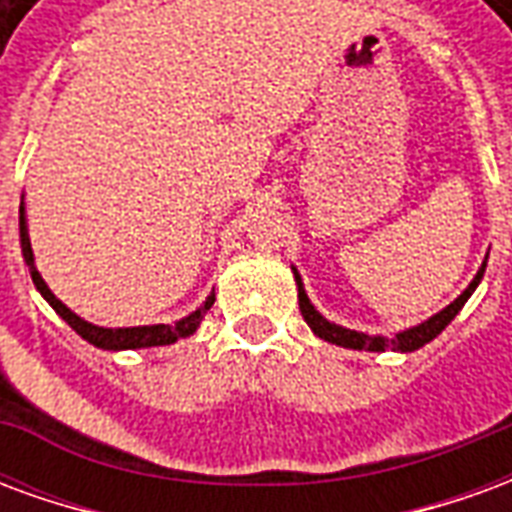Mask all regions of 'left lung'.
Returning <instances> with one entry per match:
<instances>
[{"label":"left lung","mask_w":512,"mask_h":512,"mask_svg":"<svg viewBox=\"0 0 512 512\" xmlns=\"http://www.w3.org/2000/svg\"><path fill=\"white\" fill-rule=\"evenodd\" d=\"M483 271H485V263L483 268L477 271V277L472 279V285L463 290L458 299L452 301L450 307H444L439 315H433L430 321L419 323L414 329H406V332L395 334V337H370V334H362V332H351V329H343V326H337V323H329L323 318L321 312L315 310L307 299V293H304V285H301V277L299 271H293L296 274V285H299V307H301V315H304V321L310 323V329L321 340L326 343H334V345H343V348H354V351H384V348H392V351H417L422 348L425 343H430L436 334H441L447 329V323L461 312V307L469 301V296L474 293V288L480 285V279H483Z\"/></svg>","instance_id":"obj_1"}]
</instances>
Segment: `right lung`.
<instances>
[{"label":"right lung","instance_id":"obj_1","mask_svg":"<svg viewBox=\"0 0 512 512\" xmlns=\"http://www.w3.org/2000/svg\"><path fill=\"white\" fill-rule=\"evenodd\" d=\"M18 230H21V252H24V260H27L29 274H32V282L35 288L40 290V296L49 301L51 307L57 310L62 321L71 326L73 332L82 334L87 343H93L95 348H106V351H123V348H153V345H169L180 340V337H189L197 326H200L202 315L211 310V304L216 301V296H208L200 310H194L189 318H183L175 326L169 323H156V326H134V329H101V326H93V323L82 321L76 312H71L65 304H62L54 293L49 290V285L43 282V277L35 268V257H32V246H29L27 235V219H24V202H21V211H18Z\"/></svg>","mask_w":512,"mask_h":512}]
</instances>
